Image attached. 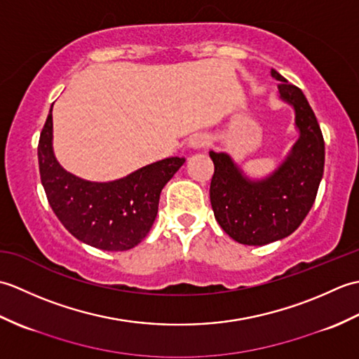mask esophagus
<instances>
[{"label": "esophagus", "mask_w": 359, "mask_h": 359, "mask_svg": "<svg viewBox=\"0 0 359 359\" xmlns=\"http://www.w3.org/2000/svg\"><path fill=\"white\" fill-rule=\"evenodd\" d=\"M189 148H194V149H199V148H205L208 144V137L202 134V133H197L193 134L189 137Z\"/></svg>", "instance_id": "1"}]
</instances>
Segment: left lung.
Instances as JSON below:
<instances>
[{
  "instance_id": "left-lung-1",
  "label": "left lung",
  "mask_w": 359,
  "mask_h": 359,
  "mask_svg": "<svg viewBox=\"0 0 359 359\" xmlns=\"http://www.w3.org/2000/svg\"><path fill=\"white\" fill-rule=\"evenodd\" d=\"M280 98L293 104L299 140L279 170L262 182H250L230 156L210 152L215 163L211 207L222 230L236 242L265 245L284 239L302 224L313 205L324 172V137L299 88L276 71Z\"/></svg>"
}]
</instances>
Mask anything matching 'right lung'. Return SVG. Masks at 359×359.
Segmentation results:
<instances>
[{"mask_svg":"<svg viewBox=\"0 0 359 359\" xmlns=\"http://www.w3.org/2000/svg\"><path fill=\"white\" fill-rule=\"evenodd\" d=\"M185 157L143 166L109 184H95L65 171L52 152V108L38 142V165L49 205L79 241L106 251H125L143 241L154 224L163 187Z\"/></svg>","mask_w":359,"mask_h":359,"instance_id":"1","label":"right lung"}]
</instances>
